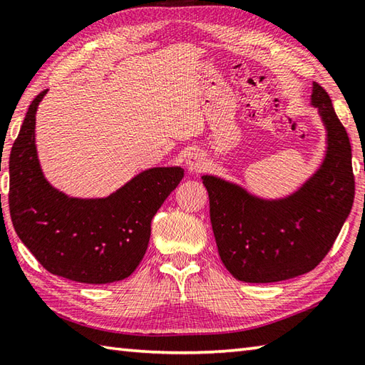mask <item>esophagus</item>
Returning a JSON list of instances; mask_svg holds the SVG:
<instances>
[{"label":"esophagus","instance_id":"34e87169","mask_svg":"<svg viewBox=\"0 0 365 365\" xmlns=\"http://www.w3.org/2000/svg\"><path fill=\"white\" fill-rule=\"evenodd\" d=\"M185 163H187V168L191 173H201L205 168V158L199 152H190Z\"/></svg>","mask_w":365,"mask_h":365}]
</instances>
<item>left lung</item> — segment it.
Segmentation results:
<instances>
[{
  "label": "left lung",
  "mask_w": 365,
  "mask_h": 365,
  "mask_svg": "<svg viewBox=\"0 0 365 365\" xmlns=\"http://www.w3.org/2000/svg\"><path fill=\"white\" fill-rule=\"evenodd\" d=\"M312 106L326 128V153L317 173L294 192L264 199L240 185L202 175L220 258L234 278L274 283L315 269L351 212V144L326 90L313 82Z\"/></svg>",
  "instance_id": "obj_1"
}]
</instances>
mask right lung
<instances>
[{
    "instance_id": "1",
    "label": "right lung",
    "mask_w": 365,
    "mask_h": 365,
    "mask_svg": "<svg viewBox=\"0 0 365 365\" xmlns=\"http://www.w3.org/2000/svg\"><path fill=\"white\" fill-rule=\"evenodd\" d=\"M39 93L9 156L14 230L42 267L68 280L104 284L130 277L147 252L152 218L183 178V169L142 170L107 197H69L42 174L36 150Z\"/></svg>"
}]
</instances>
